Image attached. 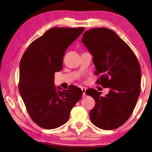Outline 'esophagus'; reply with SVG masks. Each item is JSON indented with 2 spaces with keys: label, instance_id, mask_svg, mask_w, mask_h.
Listing matches in <instances>:
<instances>
[{
  "label": "esophagus",
  "instance_id": "esophagus-1",
  "mask_svg": "<svg viewBox=\"0 0 152 152\" xmlns=\"http://www.w3.org/2000/svg\"><path fill=\"white\" fill-rule=\"evenodd\" d=\"M86 89L85 88H82V96H86Z\"/></svg>",
  "mask_w": 152,
  "mask_h": 152
}]
</instances>
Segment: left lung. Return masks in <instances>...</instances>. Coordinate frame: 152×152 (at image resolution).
<instances>
[{
    "mask_svg": "<svg viewBox=\"0 0 152 152\" xmlns=\"http://www.w3.org/2000/svg\"><path fill=\"white\" fill-rule=\"evenodd\" d=\"M81 42L93 56L96 84L110 89L109 94L88 88L87 95L95 101L90 112L91 122L104 130H112L127 121L134 110L141 90V67L124 41L113 31L94 28L83 33Z\"/></svg>",
    "mask_w": 152,
    "mask_h": 152,
    "instance_id": "left-lung-1",
    "label": "left lung"
}]
</instances>
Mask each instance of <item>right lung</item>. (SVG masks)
I'll return each mask as SVG.
<instances>
[{
    "mask_svg": "<svg viewBox=\"0 0 152 152\" xmlns=\"http://www.w3.org/2000/svg\"><path fill=\"white\" fill-rule=\"evenodd\" d=\"M84 27H53L28 46L19 64V90L31 119L39 127L52 129L68 121L71 109L82 91L74 85L68 90L54 85V74L62 69L69 46Z\"/></svg>",
    "mask_w": 152,
    "mask_h": 152,
    "instance_id": "add662e5",
    "label": "right lung"
}]
</instances>
